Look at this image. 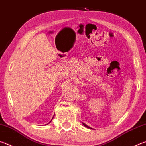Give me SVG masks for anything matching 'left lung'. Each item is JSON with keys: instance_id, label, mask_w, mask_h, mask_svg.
<instances>
[{"instance_id": "8db88e82", "label": "left lung", "mask_w": 146, "mask_h": 146, "mask_svg": "<svg viewBox=\"0 0 146 146\" xmlns=\"http://www.w3.org/2000/svg\"><path fill=\"white\" fill-rule=\"evenodd\" d=\"M83 123V125H84V126L85 127H88V128H90V129H91V127H89V126H88V125H86V124H85V123Z\"/></svg>"}]
</instances>
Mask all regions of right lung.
I'll list each match as a JSON object with an SVG mask.
<instances>
[{"label":"right lung","mask_w":146,"mask_h":146,"mask_svg":"<svg viewBox=\"0 0 146 146\" xmlns=\"http://www.w3.org/2000/svg\"><path fill=\"white\" fill-rule=\"evenodd\" d=\"M53 117H54V116H53ZM53 118H52V119H53ZM52 119H51V120H52ZM51 121H50V122H49V123H50V122H51Z\"/></svg>","instance_id":"1"}]
</instances>
